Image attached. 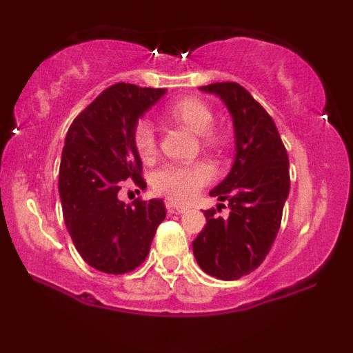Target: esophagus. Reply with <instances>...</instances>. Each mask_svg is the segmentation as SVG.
<instances>
[{
    "label": "esophagus",
    "mask_w": 353,
    "mask_h": 353,
    "mask_svg": "<svg viewBox=\"0 0 353 353\" xmlns=\"http://www.w3.org/2000/svg\"><path fill=\"white\" fill-rule=\"evenodd\" d=\"M165 209H168V212H171V214L188 212V208H185V205L176 204V202H165Z\"/></svg>",
    "instance_id": "34e87169"
}]
</instances>
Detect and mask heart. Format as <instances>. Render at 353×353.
<instances>
[{
  "label": "heart",
  "mask_w": 353,
  "mask_h": 353,
  "mask_svg": "<svg viewBox=\"0 0 353 353\" xmlns=\"http://www.w3.org/2000/svg\"><path fill=\"white\" fill-rule=\"evenodd\" d=\"M169 116L176 123L188 128L194 134L202 136L205 145L216 148L217 136L210 129L214 125V114L208 104L196 98H184L176 101L169 108ZM134 148L143 161H151L156 154V137L152 125L145 121L137 123L134 128ZM212 177V171L208 164H168L152 176V188L172 201L185 202L192 199Z\"/></svg>",
  "instance_id": "heart-1"
}]
</instances>
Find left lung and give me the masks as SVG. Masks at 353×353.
I'll use <instances>...</instances> for the list:
<instances>
[{
	"label": "left lung",
	"instance_id": "1",
	"mask_svg": "<svg viewBox=\"0 0 353 353\" xmlns=\"http://www.w3.org/2000/svg\"><path fill=\"white\" fill-rule=\"evenodd\" d=\"M199 89L216 94L228 108L236 156L228 176L209 192L228 202L229 217L204 210L208 224L192 250L205 274L237 281L257 269L274 244L290 189L289 157L272 117L241 84L214 83Z\"/></svg>",
	"mask_w": 353,
	"mask_h": 353
}]
</instances>
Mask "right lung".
Returning <instances> with one entry per match:
<instances>
[{"instance_id": "add662e5", "label": "right lung", "mask_w": 353, "mask_h": 353, "mask_svg": "<svg viewBox=\"0 0 353 353\" xmlns=\"http://www.w3.org/2000/svg\"><path fill=\"white\" fill-rule=\"evenodd\" d=\"M164 94L165 89L114 84L72 121L64 139L59 165L64 224L84 262L101 272L125 274L143 264L165 219L163 199L124 204L117 197L125 179L145 188L132 134Z\"/></svg>"}]
</instances>
